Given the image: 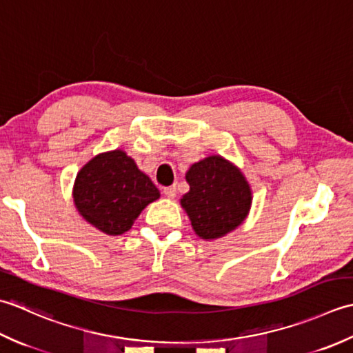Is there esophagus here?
Wrapping results in <instances>:
<instances>
[{
  "label": "esophagus",
  "mask_w": 353,
  "mask_h": 353,
  "mask_svg": "<svg viewBox=\"0 0 353 353\" xmlns=\"http://www.w3.org/2000/svg\"><path fill=\"white\" fill-rule=\"evenodd\" d=\"M163 193H164V195H166L168 198L174 199V198H175V195H176V187H175V185L164 187V189H163Z\"/></svg>",
  "instance_id": "obj_1"
}]
</instances>
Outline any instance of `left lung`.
Segmentation results:
<instances>
[{
    "instance_id": "obj_1",
    "label": "left lung",
    "mask_w": 353,
    "mask_h": 353,
    "mask_svg": "<svg viewBox=\"0 0 353 353\" xmlns=\"http://www.w3.org/2000/svg\"><path fill=\"white\" fill-rule=\"evenodd\" d=\"M185 179L190 190L183 195L181 205L201 239L225 236L248 216L253 201L250 184L225 158L212 155L192 164Z\"/></svg>"
}]
</instances>
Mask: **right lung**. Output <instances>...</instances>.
<instances>
[{"instance_id":"1","label":"right lung","mask_w":353,"mask_h":353,"mask_svg":"<svg viewBox=\"0 0 353 353\" xmlns=\"http://www.w3.org/2000/svg\"><path fill=\"white\" fill-rule=\"evenodd\" d=\"M158 198L155 184L121 149L91 158L79 170L73 187L77 212L111 236L128 232L143 208Z\"/></svg>"}]
</instances>
